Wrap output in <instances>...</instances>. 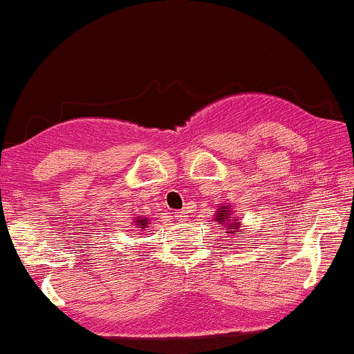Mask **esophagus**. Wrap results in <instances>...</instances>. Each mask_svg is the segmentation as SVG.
<instances>
[{
	"mask_svg": "<svg viewBox=\"0 0 354 354\" xmlns=\"http://www.w3.org/2000/svg\"><path fill=\"white\" fill-rule=\"evenodd\" d=\"M175 218H177V220H179V221L186 220V218H187V212H186V211H179V212H175Z\"/></svg>",
	"mask_w": 354,
	"mask_h": 354,
	"instance_id": "34e87169",
	"label": "esophagus"
}]
</instances>
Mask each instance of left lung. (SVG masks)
Listing matches in <instances>:
<instances>
[{
	"label": "left lung",
	"mask_w": 354,
	"mask_h": 354,
	"mask_svg": "<svg viewBox=\"0 0 354 354\" xmlns=\"http://www.w3.org/2000/svg\"><path fill=\"white\" fill-rule=\"evenodd\" d=\"M232 218V209L230 205H221L214 214V221H218V225H221V228L225 230H234V228H239L241 221L239 220H230ZM239 232H243V228H241Z\"/></svg>",
	"instance_id": "1"
}]
</instances>
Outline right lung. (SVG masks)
Listing matches in <instances>:
<instances>
[{
  "label": "right lung",
  "instance_id": "add662e5",
  "mask_svg": "<svg viewBox=\"0 0 354 354\" xmlns=\"http://www.w3.org/2000/svg\"><path fill=\"white\" fill-rule=\"evenodd\" d=\"M134 225L138 228H147L149 227V221H147V218H138V220H134Z\"/></svg>",
  "mask_w": 354,
  "mask_h": 354
}]
</instances>
